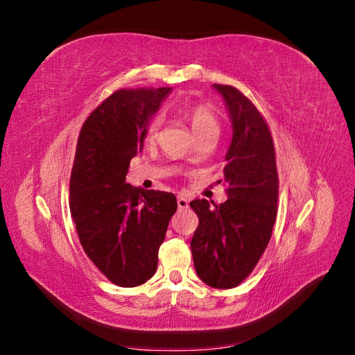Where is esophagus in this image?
Returning <instances> with one entry per match:
<instances>
[{"label":"esophagus","mask_w":355,"mask_h":355,"mask_svg":"<svg viewBox=\"0 0 355 355\" xmlns=\"http://www.w3.org/2000/svg\"><path fill=\"white\" fill-rule=\"evenodd\" d=\"M188 206H189L188 198L185 196H179L178 197V207L184 210V209H188Z\"/></svg>","instance_id":"34e87169"}]
</instances>
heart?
<instances>
[{"label":"heart","mask_w":355,"mask_h":355,"mask_svg":"<svg viewBox=\"0 0 355 355\" xmlns=\"http://www.w3.org/2000/svg\"><path fill=\"white\" fill-rule=\"evenodd\" d=\"M182 114L185 115L187 120L191 124L192 132H194L196 137L204 136V135H219V120L216 114L211 111V108L206 105H196L188 106V108L182 110ZM161 123L163 118L161 115L154 116L149 124L145 128V141L153 142L157 139Z\"/></svg>","instance_id":"obj_1"}]
</instances>
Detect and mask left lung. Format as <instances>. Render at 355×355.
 <instances>
[{
    "label": "left lung",
    "instance_id": "left-lung-1",
    "mask_svg": "<svg viewBox=\"0 0 355 355\" xmlns=\"http://www.w3.org/2000/svg\"><path fill=\"white\" fill-rule=\"evenodd\" d=\"M213 89L223 98L232 124L223 167L228 200L213 202L214 207L204 198L189 202L198 216L191 252L204 283L232 288L253 271L271 240L278 175L272 136L261 112L232 85L213 84Z\"/></svg>",
    "mask_w": 355,
    "mask_h": 355
}]
</instances>
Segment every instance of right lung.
<instances>
[{
	"mask_svg": "<svg viewBox=\"0 0 355 355\" xmlns=\"http://www.w3.org/2000/svg\"><path fill=\"white\" fill-rule=\"evenodd\" d=\"M170 87L118 90L84 121L69 182V209L80 243L99 271L120 287L141 286L158 265L173 194L125 182L144 149L145 128Z\"/></svg>",
	"mask_w": 355,
	"mask_h": 355,
	"instance_id": "1",
	"label": "right lung"
}]
</instances>
